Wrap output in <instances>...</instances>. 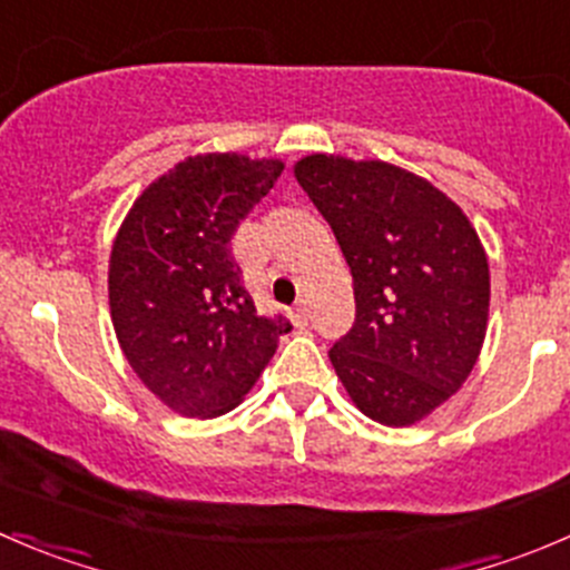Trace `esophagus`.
Returning <instances> with one entry per match:
<instances>
[{
    "label": "esophagus",
    "mask_w": 570,
    "mask_h": 570,
    "mask_svg": "<svg viewBox=\"0 0 570 570\" xmlns=\"http://www.w3.org/2000/svg\"><path fill=\"white\" fill-rule=\"evenodd\" d=\"M289 317L295 325H306L308 317H312V312H308V303L306 301H297L295 306L289 308Z\"/></svg>",
    "instance_id": "esophagus-1"
}]
</instances>
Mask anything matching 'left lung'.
I'll return each instance as SVG.
<instances>
[{
  "label": "left lung",
  "instance_id": "8db88e82",
  "mask_svg": "<svg viewBox=\"0 0 570 570\" xmlns=\"http://www.w3.org/2000/svg\"><path fill=\"white\" fill-rule=\"evenodd\" d=\"M295 176L336 234L355 322L331 364L355 405L405 428L461 389L485 338L488 258L461 206L386 163L301 159Z\"/></svg>",
  "mask_w": 570,
  "mask_h": 570
}]
</instances>
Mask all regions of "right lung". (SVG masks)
<instances>
[{
  "label": "right lung",
  "instance_id": "add662e5",
  "mask_svg": "<svg viewBox=\"0 0 570 570\" xmlns=\"http://www.w3.org/2000/svg\"><path fill=\"white\" fill-rule=\"evenodd\" d=\"M284 165L206 154L157 178L109 256V312L131 370L165 405L212 419L239 405L292 331L258 314L232 237Z\"/></svg>",
  "mask_w": 570,
  "mask_h": 570
}]
</instances>
